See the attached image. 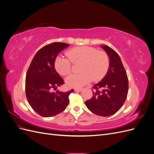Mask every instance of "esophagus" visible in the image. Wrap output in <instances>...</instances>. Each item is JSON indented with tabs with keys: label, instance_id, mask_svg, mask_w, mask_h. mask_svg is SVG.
<instances>
[{
	"label": "esophagus",
	"instance_id": "esophagus-1",
	"mask_svg": "<svg viewBox=\"0 0 154 154\" xmlns=\"http://www.w3.org/2000/svg\"><path fill=\"white\" fill-rule=\"evenodd\" d=\"M82 89H83L82 88H74V91H78V92H80V91H82Z\"/></svg>",
	"mask_w": 154,
	"mask_h": 154
}]
</instances>
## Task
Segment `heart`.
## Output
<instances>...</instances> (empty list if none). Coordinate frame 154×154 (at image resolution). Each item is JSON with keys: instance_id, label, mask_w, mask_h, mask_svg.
I'll return each mask as SVG.
<instances>
[{"instance_id": "obj_1", "label": "heart", "mask_w": 154, "mask_h": 154, "mask_svg": "<svg viewBox=\"0 0 154 154\" xmlns=\"http://www.w3.org/2000/svg\"><path fill=\"white\" fill-rule=\"evenodd\" d=\"M67 57L59 56L55 59L54 67L62 76H67L72 72V63H80L78 70L81 72L69 76L66 79L68 86L78 88L89 83L92 80H101L109 67V58L104 51L89 46H79L69 50Z\"/></svg>"}]
</instances>
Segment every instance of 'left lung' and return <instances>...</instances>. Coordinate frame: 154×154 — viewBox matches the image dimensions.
Wrapping results in <instances>:
<instances>
[{"mask_svg": "<svg viewBox=\"0 0 154 154\" xmlns=\"http://www.w3.org/2000/svg\"><path fill=\"white\" fill-rule=\"evenodd\" d=\"M110 58L108 72L92 87L93 96L85 101L87 108L96 115L110 116L122 108L127 99L128 80L119 54L109 46H102Z\"/></svg>", "mask_w": 154, "mask_h": 154, "instance_id": "left-lung-1", "label": "left lung"}]
</instances>
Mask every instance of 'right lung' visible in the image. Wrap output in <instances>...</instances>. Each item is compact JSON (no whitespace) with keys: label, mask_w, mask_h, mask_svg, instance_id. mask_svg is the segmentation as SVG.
Segmentation results:
<instances>
[{"label":"right lung","mask_w":154,"mask_h":154,"mask_svg":"<svg viewBox=\"0 0 154 154\" xmlns=\"http://www.w3.org/2000/svg\"><path fill=\"white\" fill-rule=\"evenodd\" d=\"M68 45L63 42L45 45L36 53L27 71L25 89L27 101L42 117L61 113L69 103L70 94L74 91L52 92L64 83L54 68V61L58 54Z\"/></svg>","instance_id":"obj_1"}]
</instances>
